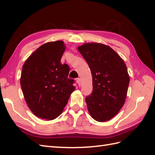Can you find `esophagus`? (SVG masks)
<instances>
[{"mask_svg": "<svg viewBox=\"0 0 155 155\" xmlns=\"http://www.w3.org/2000/svg\"><path fill=\"white\" fill-rule=\"evenodd\" d=\"M76 82L79 85H81V79H80V78H77L76 79Z\"/></svg>", "mask_w": 155, "mask_h": 155, "instance_id": "34e87169", "label": "esophagus"}]
</instances>
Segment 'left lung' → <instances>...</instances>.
Here are the masks:
<instances>
[{"label":"left lung","mask_w":155,"mask_h":155,"mask_svg":"<svg viewBox=\"0 0 155 155\" xmlns=\"http://www.w3.org/2000/svg\"><path fill=\"white\" fill-rule=\"evenodd\" d=\"M78 50L86 60L92 76V92L85 101L92 118L104 122L114 117L125 104L129 84L127 67L109 46L85 43Z\"/></svg>","instance_id":"obj_1"}]
</instances>
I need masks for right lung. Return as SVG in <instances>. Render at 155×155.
Masks as SVG:
<instances>
[{"instance_id": "right-lung-1", "label": "right lung", "mask_w": 155, "mask_h": 155, "mask_svg": "<svg viewBox=\"0 0 155 155\" xmlns=\"http://www.w3.org/2000/svg\"><path fill=\"white\" fill-rule=\"evenodd\" d=\"M65 50L62 41L41 46L22 67L21 86L31 111L42 119L58 117L74 91V79L68 78L69 67L61 63Z\"/></svg>"}]
</instances>
